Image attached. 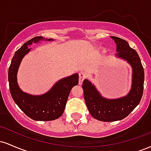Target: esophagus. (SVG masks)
Here are the masks:
<instances>
[{
    "label": "esophagus",
    "instance_id": "1",
    "mask_svg": "<svg viewBox=\"0 0 151 151\" xmlns=\"http://www.w3.org/2000/svg\"><path fill=\"white\" fill-rule=\"evenodd\" d=\"M79 84L81 85V84H82L83 80H84V79H85V78L86 77V74L84 73V72H81L80 73H79Z\"/></svg>",
    "mask_w": 151,
    "mask_h": 151
}]
</instances>
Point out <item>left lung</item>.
<instances>
[{"label": "left lung", "mask_w": 151, "mask_h": 151, "mask_svg": "<svg viewBox=\"0 0 151 151\" xmlns=\"http://www.w3.org/2000/svg\"><path fill=\"white\" fill-rule=\"evenodd\" d=\"M116 44L115 56L127 62L132 68L131 89L126 96L117 99L104 97L95 85L85 79L82 89L86 106L91 115L99 121H120L124 119L141 101L144 84V70L137 52L129 46L127 41L111 36Z\"/></svg>", "instance_id": "left-lung-1"}]
</instances>
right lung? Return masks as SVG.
Masks as SVG:
<instances>
[{
	"label": "right lung",
	"instance_id": "add662e5",
	"mask_svg": "<svg viewBox=\"0 0 151 151\" xmlns=\"http://www.w3.org/2000/svg\"><path fill=\"white\" fill-rule=\"evenodd\" d=\"M42 36L35 37L24 43L15 52L8 70L10 91L13 100L26 115L35 121H52L60 118L65 111L71 89L79 82L77 73L66 77L57 81L49 91L41 95H32L24 92L18 84L17 74L22 60L30 52L28 47L40 41H53Z\"/></svg>",
	"mask_w": 151,
	"mask_h": 151
}]
</instances>
